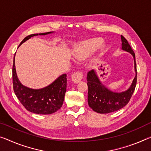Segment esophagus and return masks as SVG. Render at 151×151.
<instances>
[{"label": "esophagus", "instance_id": "1", "mask_svg": "<svg viewBox=\"0 0 151 151\" xmlns=\"http://www.w3.org/2000/svg\"><path fill=\"white\" fill-rule=\"evenodd\" d=\"M83 78V74L82 72L78 71L76 72L72 75V81H73L75 83H80Z\"/></svg>", "mask_w": 151, "mask_h": 151}]
</instances>
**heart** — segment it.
Instances as JSON below:
<instances>
[{"mask_svg":"<svg viewBox=\"0 0 151 151\" xmlns=\"http://www.w3.org/2000/svg\"><path fill=\"white\" fill-rule=\"evenodd\" d=\"M103 43H104V40L100 37L93 38V39L81 42L76 46L73 56L78 60L85 59L90 54L99 48Z\"/></svg>","mask_w":151,"mask_h":151,"instance_id":"obj_1","label":"heart"}]
</instances>
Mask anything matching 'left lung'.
<instances>
[{"label": "left lung", "mask_w": 151, "mask_h": 151, "mask_svg": "<svg viewBox=\"0 0 151 151\" xmlns=\"http://www.w3.org/2000/svg\"><path fill=\"white\" fill-rule=\"evenodd\" d=\"M122 49L132 55L134 60L136 76L132 85L126 91L116 93L110 91L102 84L94 70L87 73L88 104L93 111L99 114H108L120 109L128 104L135 90L137 81V70L135 54L126 38L121 35Z\"/></svg>", "instance_id": "obj_1"}]
</instances>
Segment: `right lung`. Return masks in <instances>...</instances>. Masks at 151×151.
<instances>
[{"mask_svg": "<svg viewBox=\"0 0 151 151\" xmlns=\"http://www.w3.org/2000/svg\"><path fill=\"white\" fill-rule=\"evenodd\" d=\"M52 33H42L39 35H47ZM37 33L25 37L20 45ZM66 75L60 76L52 84L40 89H33L23 85L17 78L15 65V57L13 64V85L16 96L25 108L37 114H51L59 109L63 104L66 91Z\"/></svg>", "mask_w": 151, "mask_h": 151, "instance_id": "1", "label": "right lung"}]
</instances>
